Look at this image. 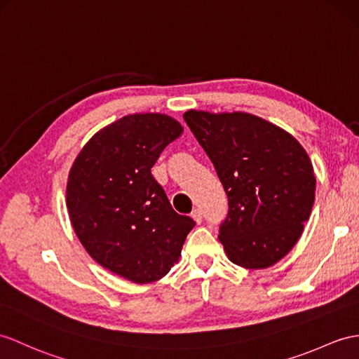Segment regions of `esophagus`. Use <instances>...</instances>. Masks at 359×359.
<instances>
[{
    "mask_svg": "<svg viewBox=\"0 0 359 359\" xmlns=\"http://www.w3.org/2000/svg\"><path fill=\"white\" fill-rule=\"evenodd\" d=\"M190 216H191V217H194V219H195V222H198V224H199L201 221H203V212H201V210H199V208H195V210H194V212H191V213H190Z\"/></svg>",
    "mask_w": 359,
    "mask_h": 359,
    "instance_id": "esophagus-1",
    "label": "esophagus"
}]
</instances>
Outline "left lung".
<instances>
[{
    "label": "left lung",
    "mask_w": 359,
    "mask_h": 359,
    "mask_svg": "<svg viewBox=\"0 0 359 359\" xmlns=\"http://www.w3.org/2000/svg\"><path fill=\"white\" fill-rule=\"evenodd\" d=\"M184 120L229 196L219 241L234 265L265 269L290 252L316 199L311 158L297 140L248 112L190 109Z\"/></svg>",
    "instance_id": "obj_1"
}]
</instances>
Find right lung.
Masks as SVG:
<instances>
[{"label":"right lung","mask_w":359,"mask_h":359,"mask_svg":"<svg viewBox=\"0 0 359 359\" xmlns=\"http://www.w3.org/2000/svg\"><path fill=\"white\" fill-rule=\"evenodd\" d=\"M182 130L168 114H129L95 133L69 169L67 208L76 236L97 264L129 282L168 274L195 226L151 173Z\"/></svg>","instance_id":"add662e5"}]
</instances>
